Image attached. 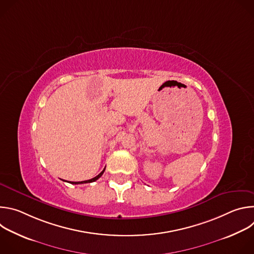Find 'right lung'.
Listing matches in <instances>:
<instances>
[{
    "mask_svg": "<svg viewBox=\"0 0 254 254\" xmlns=\"http://www.w3.org/2000/svg\"><path fill=\"white\" fill-rule=\"evenodd\" d=\"M104 170H105V168L103 169V171H102L100 174H98L96 177H94V178H92V179H90V180L82 181V182H70V183H71V184H85V183H92V182H94V181H96L97 179H99V178L102 176V174H103Z\"/></svg>",
    "mask_w": 254,
    "mask_h": 254,
    "instance_id": "right-lung-1",
    "label": "right lung"
}]
</instances>
